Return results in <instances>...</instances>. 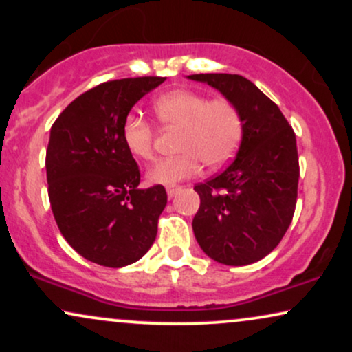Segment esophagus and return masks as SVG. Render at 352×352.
Masks as SVG:
<instances>
[{
    "label": "esophagus",
    "instance_id": "obj_1",
    "mask_svg": "<svg viewBox=\"0 0 352 352\" xmlns=\"http://www.w3.org/2000/svg\"><path fill=\"white\" fill-rule=\"evenodd\" d=\"M179 190H180V185H175V184H173V185H167V195L172 199V197L175 195L177 192H179Z\"/></svg>",
    "mask_w": 352,
    "mask_h": 352
}]
</instances>
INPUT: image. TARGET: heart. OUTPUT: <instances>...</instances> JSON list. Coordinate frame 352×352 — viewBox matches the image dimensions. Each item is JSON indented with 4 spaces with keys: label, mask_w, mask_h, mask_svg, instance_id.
I'll return each mask as SVG.
<instances>
[{
    "label": "heart",
    "mask_w": 352,
    "mask_h": 352,
    "mask_svg": "<svg viewBox=\"0 0 352 352\" xmlns=\"http://www.w3.org/2000/svg\"><path fill=\"white\" fill-rule=\"evenodd\" d=\"M153 114L165 129H180L179 155L159 160L148 170L152 184L173 185L192 179L201 170L225 167L235 157L243 140L245 119L240 107L228 98H210L190 89H177L153 100ZM120 137L125 151L135 160H151L155 129L135 114L124 119Z\"/></svg>",
    "instance_id": "b5f03b06"
}]
</instances>
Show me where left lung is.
I'll list each match as a JSON object with an SVG mask.
<instances>
[{
  "mask_svg": "<svg viewBox=\"0 0 352 352\" xmlns=\"http://www.w3.org/2000/svg\"><path fill=\"white\" fill-rule=\"evenodd\" d=\"M240 107L245 132L228 167L193 190L200 208L192 227L200 248L218 263L243 266L276 248L298 199L296 135L280 107L238 74H192Z\"/></svg>",
  "mask_w": 352,
  "mask_h": 352,
  "instance_id": "obj_1",
  "label": "left lung"
}]
</instances>
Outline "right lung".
<instances>
[{
	"mask_svg": "<svg viewBox=\"0 0 352 352\" xmlns=\"http://www.w3.org/2000/svg\"><path fill=\"white\" fill-rule=\"evenodd\" d=\"M165 78L107 80L60 112L46 151L47 193L59 232L86 260L109 268L135 263L157 236L164 185L139 188L140 170L120 129L139 99Z\"/></svg>",
	"mask_w": 352,
	"mask_h": 352,
	"instance_id": "1",
	"label": "right lung"
}]
</instances>
